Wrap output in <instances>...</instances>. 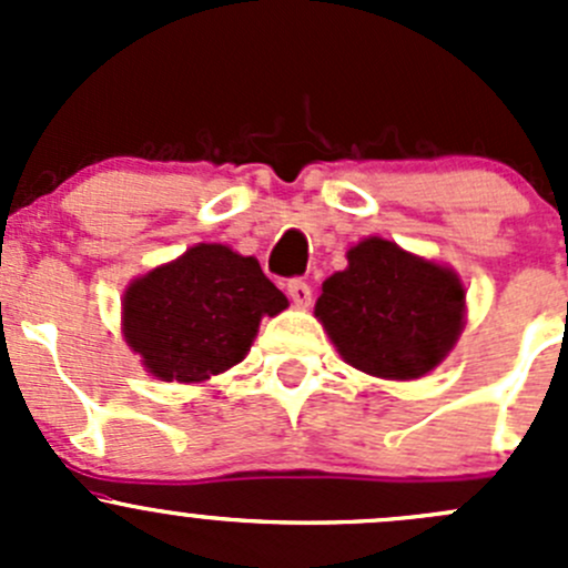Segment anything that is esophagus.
<instances>
[{
	"instance_id": "obj_1",
	"label": "esophagus",
	"mask_w": 568,
	"mask_h": 568,
	"mask_svg": "<svg viewBox=\"0 0 568 568\" xmlns=\"http://www.w3.org/2000/svg\"><path fill=\"white\" fill-rule=\"evenodd\" d=\"M288 296L296 307H307L313 300V291L305 280H288Z\"/></svg>"
}]
</instances>
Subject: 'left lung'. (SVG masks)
Instances as JSON below:
<instances>
[{
	"label": "left lung",
	"mask_w": 568,
	"mask_h": 568,
	"mask_svg": "<svg viewBox=\"0 0 568 568\" xmlns=\"http://www.w3.org/2000/svg\"><path fill=\"white\" fill-rule=\"evenodd\" d=\"M321 285L316 318L348 365L379 379H420L464 329V285L448 266L371 236Z\"/></svg>",
	"instance_id": "8db88e82"
}]
</instances>
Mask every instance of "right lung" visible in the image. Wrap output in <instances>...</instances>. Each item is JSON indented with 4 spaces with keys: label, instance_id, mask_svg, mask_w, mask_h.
I'll return each instance as SVG.
<instances>
[{
    "label": "right lung",
    "instance_id": "right-lung-1",
    "mask_svg": "<svg viewBox=\"0 0 568 568\" xmlns=\"http://www.w3.org/2000/svg\"><path fill=\"white\" fill-rule=\"evenodd\" d=\"M288 307L255 257L197 244L123 294V337L162 382L194 385L247 357L263 316Z\"/></svg>",
    "mask_w": 568,
    "mask_h": 568
}]
</instances>
